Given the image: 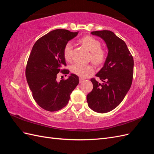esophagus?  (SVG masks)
I'll return each instance as SVG.
<instances>
[{"mask_svg":"<svg viewBox=\"0 0 154 154\" xmlns=\"http://www.w3.org/2000/svg\"><path fill=\"white\" fill-rule=\"evenodd\" d=\"M83 81H84V79L80 77V83H82Z\"/></svg>","mask_w":154,"mask_h":154,"instance_id":"esophagus-1","label":"esophagus"}]
</instances>
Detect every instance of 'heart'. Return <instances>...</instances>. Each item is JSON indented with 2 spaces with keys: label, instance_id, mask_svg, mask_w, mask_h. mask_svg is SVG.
I'll list each match as a JSON object with an SVG mask.
<instances>
[{
  "label": "heart",
  "instance_id": "heart-1",
  "mask_svg": "<svg viewBox=\"0 0 154 154\" xmlns=\"http://www.w3.org/2000/svg\"><path fill=\"white\" fill-rule=\"evenodd\" d=\"M80 42L91 51L90 60L96 65L103 63L106 59V53L104 49L101 48V42L96 38L91 36H86L80 40ZM72 53V44L71 42L65 45L63 55L67 61H71ZM71 71L74 74L82 78H85L94 72V67L91 64H82L75 63L71 67Z\"/></svg>",
  "mask_w": 154,
  "mask_h": 154
}]
</instances>
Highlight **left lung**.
<instances>
[{
  "instance_id": "obj_1",
  "label": "left lung",
  "mask_w": 154,
  "mask_h": 154,
  "mask_svg": "<svg viewBox=\"0 0 154 154\" xmlns=\"http://www.w3.org/2000/svg\"><path fill=\"white\" fill-rule=\"evenodd\" d=\"M105 42L109 49L103 67L96 74L102 83L92 78V91L87 96L88 105L95 112L106 113L116 108L131 87L134 59L125 42L108 30L91 32Z\"/></svg>"
}]
</instances>
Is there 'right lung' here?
I'll return each mask as SVG.
<instances>
[{"label":"right lung","instance_id":"1","mask_svg":"<svg viewBox=\"0 0 154 154\" xmlns=\"http://www.w3.org/2000/svg\"><path fill=\"white\" fill-rule=\"evenodd\" d=\"M78 32L58 29L50 31L37 40L32 48L26 68V77L32 97L41 108L50 112L63 109L68 103L79 78L71 74L67 80L57 81L60 72L69 74L63 49Z\"/></svg>","mask_w":154,"mask_h":154}]
</instances>
